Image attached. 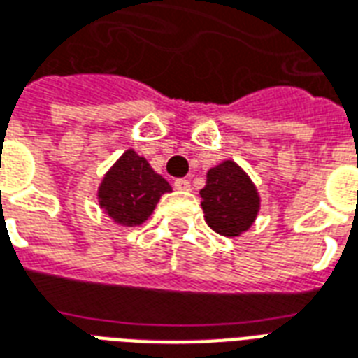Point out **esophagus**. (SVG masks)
Segmentation results:
<instances>
[{
  "mask_svg": "<svg viewBox=\"0 0 358 358\" xmlns=\"http://www.w3.org/2000/svg\"><path fill=\"white\" fill-rule=\"evenodd\" d=\"M189 180L186 178H178L174 180V189H178V192H189Z\"/></svg>",
  "mask_w": 358,
  "mask_h": 358,
  "instance_id": "esophagus-1",
  "label": "esophagus"
}]
</instances>
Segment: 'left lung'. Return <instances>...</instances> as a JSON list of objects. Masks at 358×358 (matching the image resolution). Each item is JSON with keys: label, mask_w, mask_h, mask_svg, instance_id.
<instances>
[{"label": "left lung", "mask_w": 358, "mask_h": 358, "mask_svg": "<svg viewBox=\"0 0 358 358\" xmlns=\"http://www.w3.org/2000/svg\"><path fill=\"white\" fill-rule=\"evenodd\" d=\"M199 193L206 224L224 237L245 233L260 210L258 189L231 159L206 172V186Z\"/></svg>", "instance_id": "8db88e82"}]
</instances>
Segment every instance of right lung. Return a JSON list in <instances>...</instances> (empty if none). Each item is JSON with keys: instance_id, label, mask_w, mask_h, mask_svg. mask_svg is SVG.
Listing matches in <instances>:
<instances>
[{"instance_id": "add662e5", "label": "right lung", "mask_w": 358, "mask_h": 358, "mask_svg": "<svg viewBox=\"0 0 358 358\" xmlns=\"http://www.w3.org/2000/svg\"><path fill=\"white\" fill-rule=\"evenodd\" d=\"M171 189L144 157L127 150L102 178L98 203L115 224L134 227L152 216L161 195Z\"/></svg>"}]
</instances>
